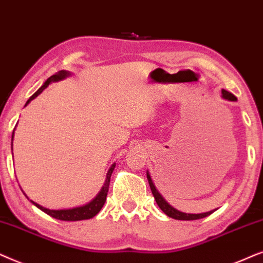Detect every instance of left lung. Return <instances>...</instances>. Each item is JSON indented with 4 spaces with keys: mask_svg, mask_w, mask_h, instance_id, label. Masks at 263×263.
I'll use <instances>...</instances> for the list:
<instances>
[{
    "mask_svg": "<svg viewBox=\"0 0 263 263\" xmlns=\"http://www.w3.org/2000/svg\"><path fill=\"white\" fill-rule=\"evenodd\" d=\"M221 92H222L223 99H227V100H230V101H236L237 100V97L234 96L233 93L229 92V91L222 90ZM146 178H148L150 189H152V192H153V195H154V198H155V201L157 203V205H159L160 209L164 213V214L168 215V216H171V218L177 219V220H197V219L205 218V216L211 215L212 213L214 212V211H212V212H207V213H202V214H186V213H181L179 211H177V209H174L173 207H171V205L168 204V203L162 198V196H161L159 192H157L156 187L154 186L153 180H152V178H150L149 173H146Z\"/></svg>",
    "mask_w": 263,
    "mask_h": 263,
    "instance_id": "1",
    "label": "left lung"
}]
</instances>
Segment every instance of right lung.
Listing matches in <instances>:
<instances>
[{"mask_svg":"<svg viewBox=\"0 0 263 263\" xmlns=\"http://www.w3.org/2000/svg\"><path fill=\"white\" fill-rule=\"evenodd\" d=\"M67 76H68L67 72L60 71V72L55 73V74H52L51 77H49V78L47 79V82H45L43 85H42L40 89H38L36 92H34L29 100H27L26 104H29L31 100H33L34 97H37L38 95H40L42 91H43L51 82H58V80L64 79L65 77H67ZM13 136H14V131L12 135V145H13ZM12 150H13V146H12ZM114 167H115V164H113V166L109 168V171H108L106 181H104V186L102 187V190L100 191V194L96 196V198H93L92 201H91L90 203H87V204H85V205H83V207L73 208V209H64V211H50V209L43 208L42 205L37 204V203H34V202H33V204L36 205V207L40 208L41 211L47 213L48 215H50L55 219L64 220V221H78V220H86V219L93 218V216H95L97 213L102 209L104 202H106L108 189H109V183H110V176H111V173H113Z\"/></svg>","mask_w":263,"mask_h":263,"instance_id":"add662e5","label":"right lung"}]
</instances>
